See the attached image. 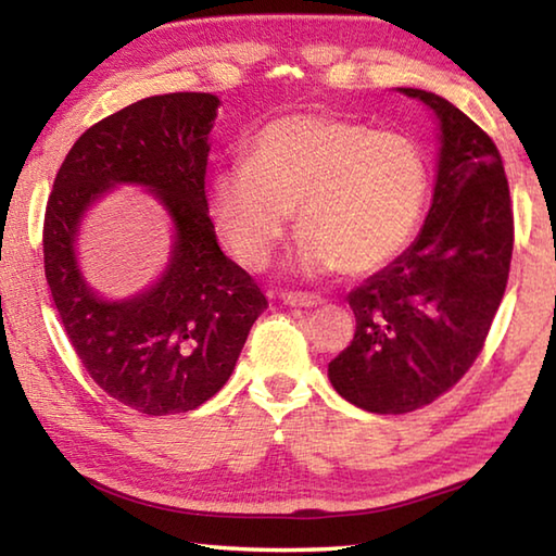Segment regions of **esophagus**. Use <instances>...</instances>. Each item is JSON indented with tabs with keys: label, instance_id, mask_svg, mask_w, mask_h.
Listing matches in <instances>:
<instances>
[{
	"label": "esophagus",
	"instance_id": "esophagus-1",
	"mask_svg": "<svg viewBox=\"0 0 556 556\" xmlns=\"http://www.w3.org/2000/svg\"><path fill=\"white\" fill-rule=\"evenodd\" d=\"M285 301L287 306H301V308H308V306H321L324 299L321 296H314V294H301V291H285V294L279 296Z\"/></svg>",
	"mask_w": 556,
	"mask_h": 556
}]
</instances>
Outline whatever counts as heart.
Wrapping results in <instances>:
<instances>
[{
  "instance_id": "1",
  "label": "heart",
  "mask_w": 556,
  "mask_h": 556,
  "mask_svg": "<svg viewBox=\"0 0 556 556\" xmlns=\"http://www.w3.org/2000/svg\"><path fill=\"white\" fill-rule=\"evenodd\" d=\"M427 199V156L412 137L312 112L262 127L208 191L215 228L250 269L269 265L296 208L294 269L306 277L388 265L412 242Z\"/></svg>"
}]
</instances>
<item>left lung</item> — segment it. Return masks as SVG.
Returning <instances> with one entry per match:
<instances>
[{
	"mask_svg": "<svg viewBox=\"0 0 556 556\" xmlns=\"http://www.w3.org/2000/svg\"><path fill=\"white\" fill-rule=\"evenodd\" d=\"M437 119L431 208L407 250L348 294L355 336L328 380L355 407L404 414L464 378L505 294L513 208L503 159L485 131L434 92L397 88Z\"/></svg>",
	"mask_w": 556,
	"mask_h": 556,
	"instance_id": "obj_1",
	"label": "left lung"
}]
</instances>
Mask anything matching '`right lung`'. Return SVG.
I'll use <instances>...</instances> for the list:
<instances>
[{
	"label": "right lung",
	"mask_w": 556,
	"mask_h": 556,
	"mask_svg": "<svg viewBox=\"0 0 556 556\" xmlns=\"http://www.w3.org/2000/svg\"><path fill=\"white\" fill-rule=\"evenodd\" d=\"M218 108L211 92H172L105 117L73 144L46 205V281L73 351L110 397L152 417L211 400L267 308L208 218L205 166ZM119 185L155 195L173 223V250L147 290L110 300L81 275L77 242L87 211Z\"/></svg>",
	"instance_id": "add662e5"
}]
</instances>
